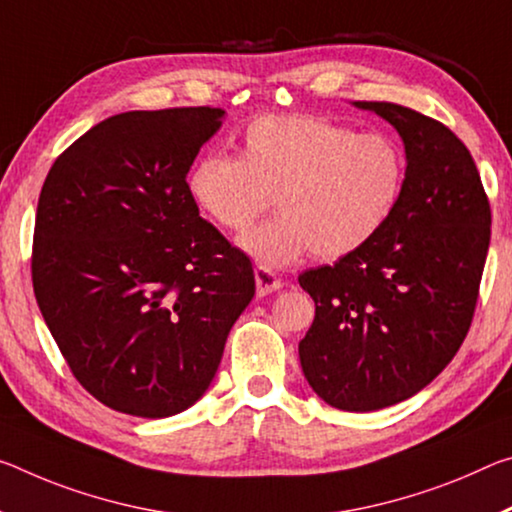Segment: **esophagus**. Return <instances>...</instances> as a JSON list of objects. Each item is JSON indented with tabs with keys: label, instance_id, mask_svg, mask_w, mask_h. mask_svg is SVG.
<instances>
[{
	"label": "esophagus",
	"instance_id": "34e87169",
	"mask_svg": "<svg viewBox=\"0 0 512 512\" xmlns=\"http://www.w3.org/2000/svg\"><path fill=\"white\" fill-rule=\"evenodd\" d=\"M255 285H257V296H269L273 291H278L285 287V282L280 278H275V273H271L269 269H262L257 266L255 269Z\"/></svg>",
	"mask_w": 512,
	"mask_h": 512
}]
</instances>
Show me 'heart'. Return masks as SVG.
Instances as JSON below:
<instances>
[{"mask_svg":"<svg viewBox=\"0 0 512 512\" xmlns=\"http://www.w3.org/2000/svg\"><path fill=\"white\" fill-rule=\"evenodd\" d=\"M405 159L385 134L319 116H266L246 129L239 157L193 164L186 191L214 225L243 232L271 207L280 216L243 234L259 264L278 269L312 253L339 259L360 250L394 214Z\"/></svg>","mask_w":512,"mask_h":512,"instance_id":"obj_1","label":"heart"}]
</instances>
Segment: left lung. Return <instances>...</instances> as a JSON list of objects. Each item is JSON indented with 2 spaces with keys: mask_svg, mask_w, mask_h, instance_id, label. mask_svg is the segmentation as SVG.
Returning a JSON list of instances; mask_svg holds the SVG:
<instances>
[{
  "mask_svg": "<svg viewBox=\"0 0 512 512\" xmlns=\"http://www.w3.org/2000/svg\"><path fill=\"white\" fill-rule=\"evenodd\" d=\"M399 132L405 182L383 230L332 266L298 275L312 328L298 344L307 383L337 410L371 412L421 392L472 323L490 246V202L449 127L392 102H353Z\"/></svg>",
  "mask_w": 512,
  "mask_h": 512,
  "instance_id": "obj_1",
  "label": "left lung"
}]
</instances>
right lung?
Wrapping results in <instances>:
<instances>
[{
    "mask_svg": "<svg viewBox=\"0 0 512 512\" xmlns=\"http://www.w3.org/2000/svg\"><path fill=\"white\" fill-rule=\"evenodd\" d=\"M225 111H127L54 161L38 198L31 278L88 394L164 419L212 385L255 296L250 259L200 218L186 175Z\"/></svg>",
    "mask_w": 512,
    "mask_h": 512,
    "instance_id": "1",
    "label": "right lung"
}]
</instances>
